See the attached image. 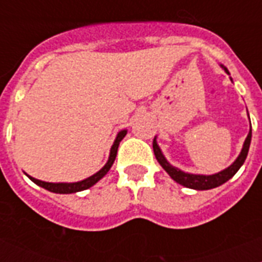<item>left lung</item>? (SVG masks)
Here are the masks:
<instances>
[{
	"label": "left lung",
	"instance_id": "obj_1",
	"mask_svg": "<svg viewBox=\"0 0 262 262\" xmlns=\"http://www.w3.org/2000/svg\"><path fill=\"white\" fill-rule=\"evenodd\" d=\"M222 68L226 71V73H228L227 68H224L223 65H222ZM228 75H230V73H228ZM250 141H252V129L249 130L248 137H246V140H245L244 143V148H242V151H241L239 156L235 159V162H234L231 166H228L227 168H224L223 171H219L212 175L190 174V172H185L182 171V170H179V168L171 166V164L167 162V159L164 158L162 151H160L159 145L156 143V137L154 139L152 147H154V154H155L156 156V160L159 162L160 166L166 170V172L174 179L175 182H178L179 185H182V186L185 187H189V189H194V190H208V189H213V187H217L220 186V185H223L224 182H227L228 179L232 178V177L236 174V171L239 170L241 166H242V164L245 163V160H246L249 147H250Z\"/></svg>",
	"mask_w": 262,
	"mask_h": 262
}]
</instances>
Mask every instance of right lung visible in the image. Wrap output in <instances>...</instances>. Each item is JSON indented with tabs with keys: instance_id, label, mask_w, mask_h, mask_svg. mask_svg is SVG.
<instances>
[{
	"instance_id": "obj_1",
	"label": "right lung",
	"mask_w": 262,
	"mask_h": 262,
	"mask_svg": "<svg viewBox=\"0 0 262 262\" xmlns=\"http://www.w3.org/2000/svg\"><path fill=\"white\" fill-rule=\"evenodd\" d=\"M127 130L126 129H123V130L118 132V135L115 137L114 144H113V147L110 149V156H108V160H107V163L103 166L98 172H95L94 175H91L88 178L83 179V181H79V182H59V183H53V182H45V181H39L36 178H32L30 175H27L28 178L32 181L34 183H36L38 186L43 187V189H46L49 191H53V193H59V194H71V193H76V191H81L85 190L88 187L94 186L95 183L100 181V179L104 177V175L108 172V170L111 168L113 163H114L115 156H117V151H118V145L119 143L122 141V139L126 136Z\"/></svg>"
}]
</instances>
